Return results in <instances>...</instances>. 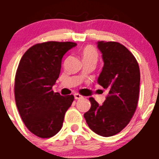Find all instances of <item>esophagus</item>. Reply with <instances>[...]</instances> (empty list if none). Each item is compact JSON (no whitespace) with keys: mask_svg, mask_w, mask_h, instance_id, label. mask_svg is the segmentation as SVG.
I'll return each instance as SVG.
<instances>
[{"mask_svg":"<svg viewBox=\"0 0 159 159\" xmlns=\"http://www.w3.org/2000/svg\"><path fill=\"white\" fill-rule=\"evenodd\" d=\"M74 97H75V99H83V96L81 95H80V94L78 93H75L74 94Z\"/></svg>","mask_w":159,"mask_h":159,"instance_id":"1","label":"esophagus"}]
</instances>
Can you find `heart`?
Segmentation results:
<instances>
[{
    "label": "heart",
    "instance_id": "1",
    "mask_svg": "<svg viewBox=\"0 0 159 159\" xmlns=\"http://www.w3.org/2000/svg\"><path fill=\"white\" fill-rule=\"evenodd\" d=\"M82 57L84 60H96L98 58V52L95 47L92 45H87L82 50Z\"/></svg>",
    "mask_w": 159,
    "mask_h": 159
}]
</instances>
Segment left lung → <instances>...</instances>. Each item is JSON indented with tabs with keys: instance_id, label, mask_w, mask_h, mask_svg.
<instances>
[{
	"instance_id": "left-lung-1",
	"label": "left lung",
	"mask_w": 159,
	"mask_h": 159,
	"mask_svg": "<svg viewBox=\"0 0 159 159\" xmlns=\"http://www.w3.org/2000/svg\"><path fill=\"white\" fill-rule=\"evenodd\" d=\"M103 67L98 84L108 91L102 105L94 98L84 114L88 127L95 134L110 137L121 131L130 123L137 108L139 95L140 71L135 57L118 42L99 41Z\"/></svg>"
}]
</instances>
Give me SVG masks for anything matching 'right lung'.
Here are the masks:
<instances>
[{
	"instance_id": "right-lung-1",
	"label": "right lung",
	"mask_w": 159,
	"mask_h": 159,
	"mask_svg": "<svg viewBox=\"0 0 159 159\" xmlns=\"http://www.w3.org/2000/svg\"><path fill=\"white\" fill-rule=\"evenodd\" d=\"M76 43L48 41L25 52L15 76L14 94L18 111L29 131L38 137L51 138L63 126L64 115L74 96L53 92L64 55Z\"/></svg>"
}]
</instances>
